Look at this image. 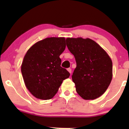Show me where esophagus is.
Here are the masks:
<instances>
[{"label": "esophagus", "instance_id": "esophagus-1", "mask_svg": "<svg viewBox=\"0 0 129 129\" xmlns=\"http://www.w3.org/2000/svg\"><path fill=\"white\" fill-rule=\"evenodd\" d=\"M67 71H68L69 72L70 74H71V73H72V69H71V68H68V69H67Z\"/></svg>", "mask_w": 129, "mask_h": 129}]
</instances>
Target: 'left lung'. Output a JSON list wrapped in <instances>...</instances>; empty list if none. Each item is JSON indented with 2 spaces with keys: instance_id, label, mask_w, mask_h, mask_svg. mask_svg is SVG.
I'll return each mask as SVG.
<instances>
[{
  "instance_id": "obj_1",
  "label": "left lung",
  "mask_w": 129,
  "mask_h": 129,
  "mask_svg": "<svg viewBox=\"0 0 129 129\" xmlns=\"http://www.w3.org/2000/svg\"><path fill=\"white\" fill-rule=\"evenodd\" d=\"M67 46L77 67L72 75L76 91L85 100L101 97L112 79V62L106 52L90 39L67 38Z\"/></svg>"
}]
</instances>
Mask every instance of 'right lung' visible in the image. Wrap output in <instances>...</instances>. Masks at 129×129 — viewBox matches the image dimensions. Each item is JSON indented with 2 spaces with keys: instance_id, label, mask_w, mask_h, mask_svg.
I'll use <instances>...</instances> for the list:
<instances>
[{
  "instance_id": "obj_1",
  "label": "right lung",
  "mask_w": 129,
  "mask_h": 129,
  "mask_svg": "<svg viewBox=\"0 0 129 129\" xmlns=\"http://www.w3.org/2000/svg\"><path fill=\"white\" fill-rule=\"evenodd\" d=\"M66 47L64 37H49L34 44L25 55L21 72L26 87L36 98L49 100L70 73L60 66V54Z\"/></svg>"
}]
</instances>
